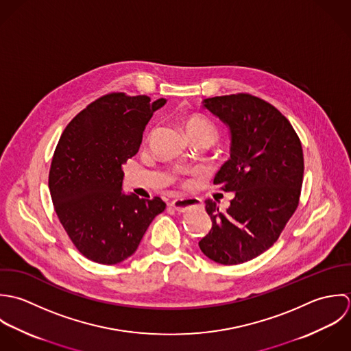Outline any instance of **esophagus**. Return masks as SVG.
Segmentation results:
<instances>
[{"label":"esophagus","mask_w":351,"mask_h":351,"mask_svg":"<svg viewBox=\"0 0 351 351\" xmlns=\"http://www.w3.org/2000/svg\"><path fill=\"white\" fill-rule=\"evenodd\" d=\"M171 206L179 213H186L190 209H194V208H199L201 206V201L198 198H178V199H173L171 202Z\"/></svg>","instance_id":"34e87169"}]
</instances>
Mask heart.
<instances>
[{
	"mask_svg": "<svg viewBox=\"0 0 351 351\" xmlns=\"http://www.w3.org/2000/svg\"><path fill=\"white\" fill-rule=\"evenodd\" d=\"M183 126H184V130L189 137L208 136L213 140L217 138V128L214 126V123L211 122L210 119H208L204 115H199V114L190 115L189 118H186Z\"/></svg>",
	"mask_w": 351,
	"mask_h": 351,
	"instance_id": "1",
	"label": "heart"
}]
</instances>
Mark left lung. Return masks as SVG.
I'll return each mask as SVG.
<instances>
[{"instance_id": "obj_1", "label": "left lung", "mask_w": 351, "mask_h": 351, "mask_svg": "<svg viewBox=\"0 0 351 351\" xmlns=\"http://www.w3.org/2000/svg\"><path fill=\"white\" fill-rule=\"evenodd\" d=\"M202 107L229 130L230 158L213 183L234 198L225 211L205 201L211 229L199 248L215 263L240 265L267 251L297 209L302 147L289 121L262 99L215 96L204 99Z\"/></svg>"}]
</instances>
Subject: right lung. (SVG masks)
I'll return each mask as SVG.
<instances>
[{"instance_id":"1","label":"right lung","mask_w":351,"mask_h":351,"mask_svg":"<svg viewBox=\"0 0 351 351\" xmlns=\"http://www.w3.org/2000/svg\"><path fill=\"white\" fill-rule=\"evenodd\" d=\"M165 99L111 93L90 103L64 130L49 175L56 213L89 261L132 256L165 202L123 193V164L140 149L145 126Z\"/></svg>"}]
</instances>
